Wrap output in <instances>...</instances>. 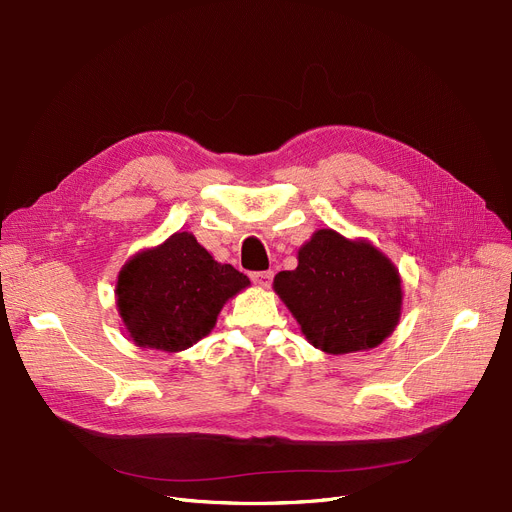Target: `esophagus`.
I'll return each mask as SVG.
<instances>
[{"mask_svg": "<svg viewBox=\"0 0 512 512\" xmlns=\"http://www.w3.org/2000/svg\"><path fill=\"white\" fill-rule=\"evenodd\" d=\"M251 280L259 286H270L272 280H274V272L272 270H265V272H253L251 274Z\"/></svg>", "mask_w": 512, "mask_h": 512, "instance_id": "34e87169", "label": "esophagus"}]
</instances>
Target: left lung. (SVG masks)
Here are the masks:
<instances>
[{"instance_id":"8db88e82","label":"left lung","mask_w":512,"mask_h":512,"mask_svg":"<svg viewBox=\"0 0 512 512\" xmlns=\"http://www.w3.org/2000/svg\"><path fill=\"white\" fill-rule=\"evenodd\" d=\"M307 340L330 355L378 346L400 317L396 267L369 242L319 230L299 251V265L274 280Z\"/></svg>"}]
</instances>
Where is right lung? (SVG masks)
<instances>
[{
    "label": "right lung",
    "mask_w": 512,
    "mask_h": 512,
    "mask_svg": "<svg viewBox=\"0 0 512 512\" xmlns=\"http://www.w3.org/2000/svg\"><path fill=\"white\" fill-rule=\"evenodd\" d=\"M245 286V274L215 261L193 234L176 232L122 267L116 294L134 342L176 353L207 336L224 303Z\"/></svg>",
    "instance_id": "1"
}]
</instances>
